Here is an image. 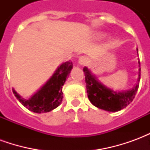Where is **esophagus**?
<instances>
[{
  "label": "esophagus",
  "instance_id": "34e87169",
  "mask_svg": "<svg viewBox=\"0 0 150 150\" xmlns=\"http://www.w3.org/2000/svg\"><path fill=\"white\" fill-rule=\"evenodd\" d=\"M87 62H88V59H87L86 56H81V57H79V63L80 65H85L87 63Z\"/></svg>",
  "mask_w": 150,
  "mask_h": 150
}]
</instances>
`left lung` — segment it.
<instances>
[{"mask_svg":"<svg viewBox=\"0 0 150 150\" xmlns=\"http://www.w3.org/2000/svg\"><path fill=\"white\" fill-rule=\"evenodd\" d=\"M83 71L89 100L96 107L105 111L116 112L125 108L133 100L139 88L141 68L139 70L137 84L131 91H128L127 92H115L98 82L96 77L91 75V71L87 67L83 68Z\"/></svg>","mask_w":150,"mask_h":150,"instance_id":"1","label":"left lung"}]
</instances>
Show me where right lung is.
I'll return each mask as SVG.
<instances>
[{"label": "right lung", "instance_id": "add662e5", "mask_svg": "<svg viewBox=\"0 0 150 150\" xmlns=\"http://www.w3.org/2000/svg\"><path fill=\"white\" fill-rule=\"evenodd\" d=\"M72 62H64L59 67L49 81L30 99L24 100L13 89V92L23 106L34 112H48L61 104L62 86L72 69Z\"/></svg>", "mask_w": 150, "mask_h": 150}]
</instances>
